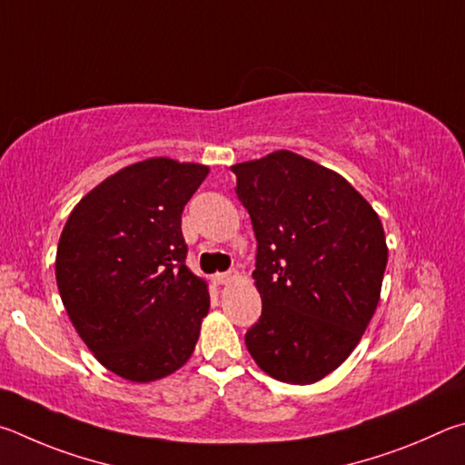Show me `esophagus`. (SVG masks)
Returning a JSON list of instances; mask_svg holds the SVG:
<instances>
[{"label": "esophagus", "mask_w": 465, "mask_h": 465, "mask_svg": "<svg viewBox=\"0 0 465 465\" xmlns=\"http://www.w3.org/2000/svg\"><path fill=\"white\" fill-rule=\"evenodd\" d=\"M239 275L237 270H228V272H220L214 275V282L218 283V286H223V283H228L231 280H234Z\"/></svg>", "instance_id": "34e87169"}]
</instances>
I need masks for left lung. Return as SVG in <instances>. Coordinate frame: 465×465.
<instances>
[{"label": "left lung", "mask_w": 465, "mask_h": 465, "mask_svg": "<svg viewBox=\"0 0 465 465\" xmlns=\"http://www.w3.org/2000/svg\"><path fill=\"white\" fill-rule=\"evenodd\" d=\"M231 169L257 239L262 316L245 345L272 378L312 384L351 355L376 312L384 228L345 177L296 153Z\"/></svg>", "instance_id": "obj_1"}]
</instances>
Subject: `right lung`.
<instances>
[{"label":"right lung","mask_w":465,"mask_h":465,"mask_svg":"<svg viewBox=\"0 0 465 465\" xmlns=\"http://www.w3.org/2000/svg\"><path fill=\"white\" fill-rule=\"evenodd\" d=\"M206 165L146 159L94 187L67 218L56 286L95 360L130 381L190 360L208 314L206 282L185 267L182 212Z\"/></svg>","instance_id":"add662e5"}]
</instances>
